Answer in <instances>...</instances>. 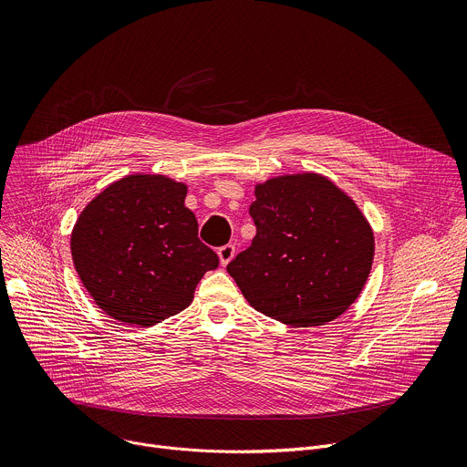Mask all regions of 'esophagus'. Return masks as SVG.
Listing matches in <instances>:
<instances>
[{
    "mask_svg": "<svg viewBox=\"0 0 467 467\" xmlns=\"http://www.w3.org/2000/svg\"><path fill=\"white\" fill-rule=\"evenodd\" d=\"M234 253H236V247H234L233 244H227V245L220 247V249H218V256H220L222 265H227V264L233 260Z\"/></svg>",
    "mask_w": 467,
    "mask_h": 467,
    "instance_id": "esophagus-1",
    "label": "esophagus"
}]
</instances>
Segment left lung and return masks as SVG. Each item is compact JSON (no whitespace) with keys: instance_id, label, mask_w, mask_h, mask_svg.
Segmentation results:
<instances>
[{"instance_id":"1","label":"left lung","mask_w":467,"mask_h":467,"mask_svg":"<svg viewBox=\"0 0 467 467\" xmlns=\"http://www.w3.org/2000/svg\"><path fill=\"white\" fill-rule=\"evenodd\" d=\"M256 234L227 272L258 312L292 327L342 316L360 296L375 240L353 199L317 173L256 184Z\"/></svg>"}]
</instances>
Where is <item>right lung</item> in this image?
Returning <instances> with one entry per match:
<instances>
[{
    "mask_svg": "<svg viewBox=\"0 0 467 467\" xmlns=\"http://www.w3.org/2000/svg\"><path fill=\"white\" fill-rule=\"evenodd\" d=\"M186 184L164 175H127L81 213L72 258L83 286L110 317L151 327L184 310L218 254L197 238L184 207Z\"/></svg>",
    "mask_w": 467,
    "mask_h": 467,
    "instance_id": "obj_1",
    "label": "right lung"
}]
</instances>
